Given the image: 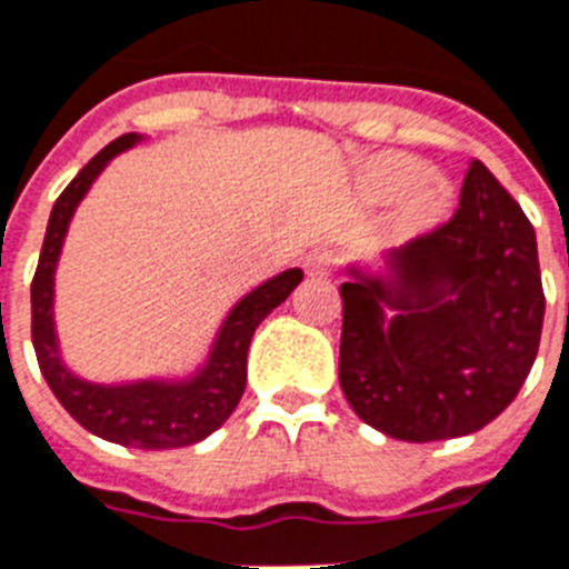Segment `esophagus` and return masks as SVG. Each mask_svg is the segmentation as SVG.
<instances>
[{
    "instance_id": "esophagus-1",
    "label": "esophagus",
    "mask_w": 569,
    "mask_h": 569,
    "mask_svg": "<svg viewBox=\"0 0 569 569\" xmlns=\"http://www.w3.org/2000/svg\"><path fill=\"white\" fill-rule=\"evenodd\" d=\"M335 267H338V254L329 252V249H317L315 254H308L306 258V272L311 279H326V276H332Z\"/></svg>"
}]
</instances>
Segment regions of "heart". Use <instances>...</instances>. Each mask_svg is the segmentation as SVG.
<instances>
[{
  "label": "heart",
  "instance_id": "heart-1",
  "mask_svg": "<svg viewBox=\"0 0 569 569\" xmlns=\"http://www.w3.org/2000/svg\"><path fill=\"white\" fill-rule=\"evenodd\" d=\"M425 162L416 157L380 153L362 169L359 187H362V196L373 204H389L409 192L400 219L409 231H430L451 210V187L445 180L425 178Z\"/></svg>",
  "mask_w": 569,
  "mask_h": 569
}]
</instances>
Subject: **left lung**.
Listing matches in <instances>:
<instances>
[{
    "label": "left lung",
    "mask_w": 569,
    "mask_h": 569,
    "mask_svg": "<svg viewBox=\"0 0 569 569\" xmlns=\"http://www.w3.org/2000/svg\"><path fill=\"white\" fill-rule=\"evenodd\" d=\"M391 279L341 284L338 380L365 425L403 442L490 425L522 389L543 329L535 228L481 160L448 222L389 254ZM398 307L385 323L381 308Z\"/></svg>",
    "instance_id": "left-lung-1"
}]
</instances>
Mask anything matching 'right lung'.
Here are the masks:
<instances>
[{
    "mask_svg": "<svg viewBox=\"0 0 569 569\" xmlns=\"http://www.w3.org/2000/svg\"><path fill=\"white\" fill-rule=\"evenodd\" d=\"M139 142L136 133L118 136L103 151L88 160V166L70 180L56 198L43 237L41 258L32 279V345L47 386L59 403L77 418L79 425L100 439L127 445V448H183L201 442L216 427H222L234 412L246 389V356L254 329L272 308L290 297L302 281V270H288L263 281L249 297H243L224 317L216 335L210 359L192 380L183 382H130V386H94L73 377L61 365L56 329H52V276L59 261L68 222L88 187L106 169L116 153Z\"/></svg>",
    "mask_w": 569,
    "mask_h": 569,
    "instance_id": "obj_1",
    "label": "right lung"
}]
</instances>
